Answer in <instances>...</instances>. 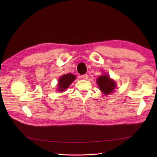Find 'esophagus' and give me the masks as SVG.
Listing matches in <instances>:
<instances>
[{
    "label": "esophagus",
    "mask_w": 157,
    "mask_h": 157,
    "mask_svg": "<svg viewBox=\"0 0 157 157\" xmlns=\"http://www.w3.org/2000/svg\"><path fill=\"white\" fill-rule=\"evenodd\" d=\"M82 78L84 79H88V74H84L82 75Z\"/></svg>",
    "instance_id": "1"
}]
</instances>
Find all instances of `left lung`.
Segmentation results:
<instances>
[{"mask_svg":"<svg viewBox=\"0 0 157 157\" xmlns=\"http://www.w3.org/2000/svg\"><path fill=\"white\" fill-rule=\"evenodd\" d=\"M97 84L100 90L106 95L113 92V90L116 87L115 82L110 79L109 75H102L97 79Z\"/></svg>","mask_w":157,"mask_h":157,"instance_id":"obj_1","label":"left lung"}]
</instances>
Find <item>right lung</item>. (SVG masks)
<instances>
[{
	"instance_id": "obj_1",
	"label": "right lung",
	"mask_w": 157,
	"mask_h": 157,
	"mask_svg": "<svg viewBox=\"0 0 157 157\" xmlns=\"http://www.w3.org/2000/svg\"><path fill=\"white\" fill-rule=\"evenodd\" d=\"M75 79V76L71 74V73H67V74L62 75L59 80L58 91H65V90L69 87V85L71 84Z\"/></svg>"
}]
</instances>
